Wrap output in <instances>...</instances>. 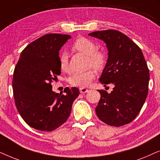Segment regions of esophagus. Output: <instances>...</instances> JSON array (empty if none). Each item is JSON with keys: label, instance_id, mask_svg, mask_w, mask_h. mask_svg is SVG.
<instances>
[{"label": "esophagus", "instance_id": "34e87169", "mask_svg": "<svg viewBox=\"0 0 160 160\" xmlns=\"http://www.w3.org/2000/svg\"><path fill=\"white\" fill-rule=\"evenodd\" d=\"M88 91V89H87V88H80V92L81 93H87Z\"/></svg>", "mask_w": 160, "mask_h": 160}]
</instances>
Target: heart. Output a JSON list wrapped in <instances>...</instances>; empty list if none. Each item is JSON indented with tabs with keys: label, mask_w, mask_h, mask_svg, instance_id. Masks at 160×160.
<instances>
[{
	"label": "heart",
	"mask_w": 160,
	"mask_h": 160,
	"mask_svg": "<svg viewBox=\"0 0 160 160\" xmlns=\"http://www.w3.org/2000/svg\"><path fill=\"white\" fill-rule=\"evenodd\" d=\"M72 49L82 54L88 55V66H91L96 70L103 69L107 62L105 53L102 50H97V47L92 40L85 37L78 38L72 44ZM59 65L61 71L69 72V61L66 52H62L59 57ZM96 74L93 69H89L84 72H74L69 78L70 85L77 87L88 86L95 78Z\"/></svg>",
	"instance_id": "heart-1"
}]
</instances>
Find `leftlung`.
Here are the masks:
<instances>
[{
	"label": "left lung",
	"instance_id": "8db88e82",
	"mask_svg": "<svg viewBox=\"0 0 160 160\" xmlns=\"http://www.w3.org/2000/svg\"><path fill=\"white\" fill-rule=\"evenodd\" d=\"M89 36L107 44L108 58L100 82L115 86L111 93L101 94L96 113L110 126L121 127L136 118L148 91L149 69L141 50L127 36L116 30L99 31Z\"/></svg>",
	"mask_w": 160,
	"mask_h": 160
}]
</instances>
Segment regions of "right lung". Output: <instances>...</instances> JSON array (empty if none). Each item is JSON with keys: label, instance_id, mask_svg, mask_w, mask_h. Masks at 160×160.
I'll return each mask as SVG.
<instances>
[{"label": "right lung", "instance_id": "right-lung-1", "mask_svg": "<svg viewBox=\"0 0 160 160\" xmlns=\"http://www.w3.org/2000/svg\"><path fill=\"white\" fill-rule=\"evenodd\" d=\"M71 36L48 33L29 44L13 74L12 88L19 113L30 127L51 132L66 122L72 103L80 94L78 88L52 91L51 83L61 74L59 50Z\"/></svg>", "mask_w": 160, "mask_h": 160}]
</instances>
